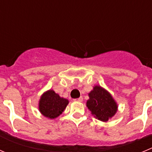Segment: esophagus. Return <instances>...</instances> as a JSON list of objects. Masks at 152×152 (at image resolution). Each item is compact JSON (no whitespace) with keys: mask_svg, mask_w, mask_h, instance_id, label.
Returning <instances> with one entry per match:
<instances>
[{"mask_svg":"<svg viewBox=\"0 0 152 152\" xmlns=\"http://www.w3.org/2000/svg\"><path fill=\"white\" fill-rule=\"evenodd\" d=\"M75 102H83V98L82 97H80V98H78V99H75Z\"/></svg>","mask_w":152,"mask_h":152,"instance_id":"34e87169","label":"esophagus"}]
</instances>
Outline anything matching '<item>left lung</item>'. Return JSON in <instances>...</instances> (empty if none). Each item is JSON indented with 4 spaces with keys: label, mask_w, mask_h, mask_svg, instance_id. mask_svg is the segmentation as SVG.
I'll use <instances>...</instances> for the list:
<instances>
[{
    "label": "left lung",
    "mask_w": 152,
    "mask_h": 152,
    "mask_svg": "<svg viewBox=\"0 0 152 152\" xmlns=\"http://www.w3.org/2000/svg\"><path fill=\"white\" fill-rule=\"evenodd\" d=\"M86 107L95 118L106 122L118 111V104L113 97L104 88L95 85L88 93Z\"/></svg>",
    "instance_id": "1"
}]
</instances>
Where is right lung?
I'll list each match as a JSON object with an SVG mask.
<instances>
[{
  "label": "right lung",
  "instance_id": "add662e5",
  "mask_svg": "<svg viewBox=\"0 0 152 152\" xmlns=\"http://www.w3.org/2000/svg\"><path fill=\"white\" fill-rule=\"evenodd\" d=\"M69 102L68 99L60 97L53 89H49L40 97L39 110L45 117L53 119L63 113Z\"/></svg>",
  "mask_w": 152,
  "mask_h": 152
}]
</instances>
